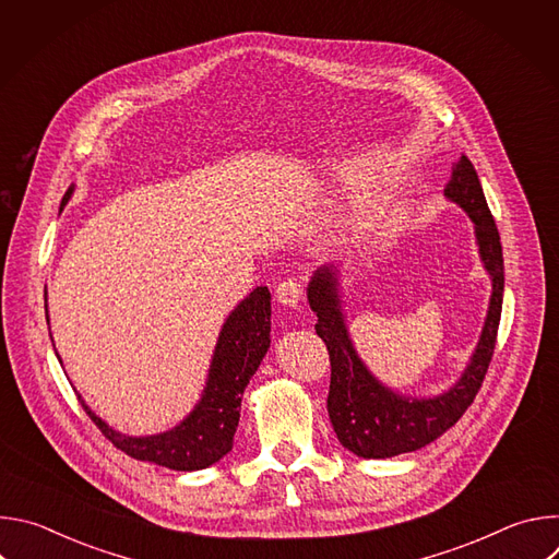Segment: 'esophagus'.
Here are the masks:
<instances>
[{
    "label": "esophagus",
    "instance_id": "1",
    "mask_svg": "<svg viewBox=\"0 0 559 559\" xmlns=\"http://www.w3.org/2000/svg\"><path fill=\"white\" fill-rule=\"evenodd\" d=\"M302 298V287L298 281L289 278V281H283L278 287H276V300L285 307H298Z\"/></svg>",
    "mask_w": 559,
    "mask_h": 559
}]
</instances>
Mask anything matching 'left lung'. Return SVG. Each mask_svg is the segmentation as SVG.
Masks as SVG:
<instances>
[{
  "mask_svg": "<svg viewBox=\"0 0 559 559\" xmlns=\"http://www.w3.org/2000/svg\"><path fill=\"white\" fill-rule=\"evenodd\" d=\"M444 197L460 205L473 221L477 254L491 278V298L480 341L462 376L447 391L427 397L405 395L382 384L369 371L349 336L338 265L318 267L307 285V302L318 316L316 334L325 341L332 360L330 420L341 444L358 457H393L438 440L473 403L496 349L504 296L502 246L480 179L464 154L453 164Z\"/></svg>",
  "mask_w": 559,
  "mask_h": 559,
  "instance_id": "obj_1",
  "label": "left lung"
}]
</instances>
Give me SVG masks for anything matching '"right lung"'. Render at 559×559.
Here are the masks:
<instances>
[{"instance_id": "1", "label": "right lung", "mask_w": 559, "mask_h": 559, "mask_svg": "<svg viewBox=\"0 0 559 559\" xmlns=\"http://www.w3.org/2000/svg\"><path fill=\"white\" fill-rule=\"evenodd\" d=\"M74 186L61 199L59 212L66 207ZM44 298L46 292H44ZM272 294L267 287L252 289L238 302L218 332L216 347L210 360L205 386L194 409L173 429L154 436H126L102 420L82 397V407L102 433L130 457L166 466L173 471H199L218 462L231 451L234 433L241 418V397L270 349ZM46 321L48 300H46ZM50 330V328H48ZM52 338V336H50ZM55 347V343H52ZM59 358V354H57ZM61 362V358H59Z\"/></svg>"}]
</instances>
